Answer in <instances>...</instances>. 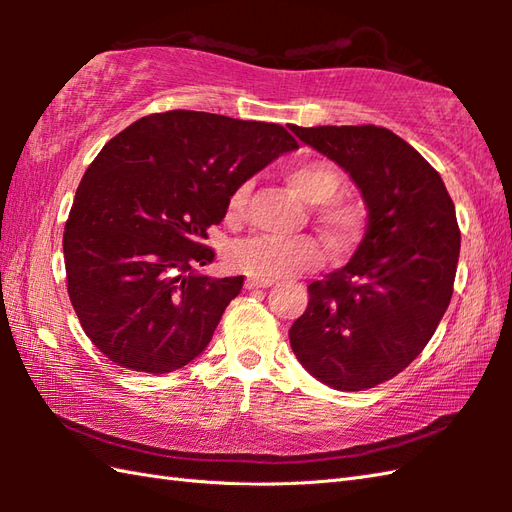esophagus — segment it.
I'll list each match as a JSON object with an SVG mask.
<instances>
[{
  "label": "esophagus",
  "mask_w": 512,
  "mask_h": 512,
  "mask_svg": "<svg viewBox=\"0 0 512 512\" xmlns=\"http://www.w3.org/2000/svg\"><path fill=\"white\" fill-rule=\"evenodd\" d=\"M248 290H257V288H270L273 286V281H262V279H246V284H244Z\"/></svg>",
  "instance_id": "obj_1"
}]
</instances>
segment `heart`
Instances as JSON below:
<instances>
[{
	"label": "heart",
	"instance_id": "obj_1",
	"mask_svg": "<svg viewBox=\"0 0 512 512\" xmlns=\"http://www.w3.org/2000/svg\"><path fill=\"white\" fill-rule=\"evenodd\" d=\"M286 182L301 200L317 204L314 222L334 246H345L363 233L365 215L361 204L345 195H336L341 189L343 176L334 162L308 156L290 162L286 167ZM248 184L239 187L228 198V217H239L246 204ZM226 262L237 273L250 279L275 281L314 270L321 264V250L308 237L275 239L250 237L235 242L226 253Z\"/></svg>",
	"mask_w": 512,
	"mask_h": 512
}]
</instances>
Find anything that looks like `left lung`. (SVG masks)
<instances>
[{
  "label": "left lung",
  "instance_id": "1",
  "mask_svg": "<svg viewBox=\"0 0 512 512\" xmlns=\"http://www.w3.org/2000/svg\"><path fill=\"white\" fill-rule=\"evenodd\" d=\"M290 129L350 173L369 211L352 262L308 286L290 345L321 383L363 391L400 374L449 308L460 257L455 206L440 173L385 127Z\"/></svg>",
  "mask_w": 512,
  "mask_h": 512
}]
</instances>
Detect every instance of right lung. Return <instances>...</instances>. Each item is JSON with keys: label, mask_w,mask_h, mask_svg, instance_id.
I'll use <instances>...</instances> for the list:
<instances>
[{"label": "right lung", "mask_w": 512, "mask_h": 512, "mask_svg": "<svg viewBox=\"0 0 512 512\" xmlns=\"http://www.w3.org/2000/svg\"><path fill=\"white\" fill-rule=\"evenodd\" d=\"M299 143L275 123L171 110L107 140L76 189L63 233L68 295L83 332L116 365L167 374L209 345L244 277L198 266L231 193Z\"/></svg>", "instance_id": "1"}]
</instances>
